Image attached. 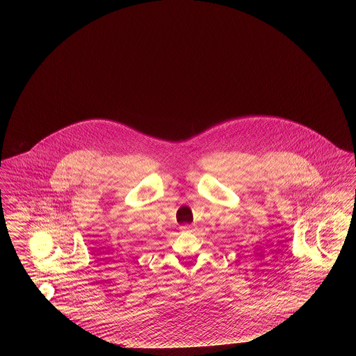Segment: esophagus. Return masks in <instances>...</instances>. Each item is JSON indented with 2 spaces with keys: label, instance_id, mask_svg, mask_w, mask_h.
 <instances>
[{
  "label": "esophagus",
  "instance_id": "1",
  "mask_svg": "<svg viewBox=\"0 0 356 356\" xmlns=\"http://www.w3.org/2000/svg\"><path fill=\"white\" fill-rule=\"evenodd\" d=\"M181 231H184V232H191V231H192V227H191V225H188V224H186V225H181Z\"/></svg>",
  "mask_w": 356,
  "mask_h": 356
}]
</instances>
